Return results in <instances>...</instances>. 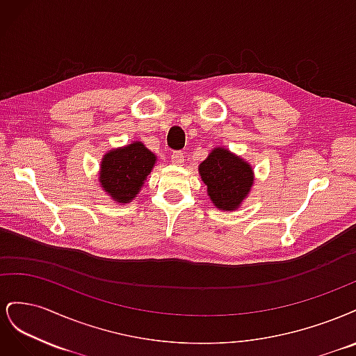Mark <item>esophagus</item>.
Returning a JSON list of instances; mask_svg holds the SVG:
<instances>
[{
	"label": "esophagus",
	"instance_id": "obj_1",
	"mask_svg": "<svg viewBox=\"0 0 356 356\" xmlns=\"http://www.w3.org/2000/svg\"><path fill=\"white\" fill-rule=\"evenodd\" d=\"M184 157L186 156H184V153H182V152H174V153L170 154V161L174 165H177V166H182V165H184V160H186Z\"/></svg>",
	"mask_w": 356,
	"mask_h": 356
}]
</instances>
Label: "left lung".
Instances as JSON below:
<instances>
[{
    "mask_svg": "<svg viewBox=\"0 0 356 356\" xmlns=\"http://www.w3.org/2000/svg\"><path fill=\"white\" fill-rule=\"evenodd\" d=\"M199 175L208 196L221 211H234L250 195L254 184L251 165L225 148H213L199 165Z\"/></svg>",
    "mask_w": 356,
    "mask_h": 356,
    "instance_id": "8db88e82",
    "label": "left lung"
}]
</instances>
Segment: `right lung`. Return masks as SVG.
Returning <instances> with one entry per match:
<instances>
[{"label": "right lung", "instance_id": "add662e5", "mask_svg": "<svg viewBox=\"0 0 356 356\" xmlns=\"http://www.w3.org/2000/svg\"><path fill=\"white\" fill-rule=\"evenodd\" d=\"M156 160V154L139 141L110 149L101 161V187L115 203L132 202L152 174Z\"/></svg>", "mask_w": 356, "mask_h": 356}]
</instances>
